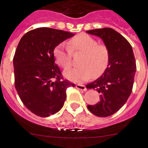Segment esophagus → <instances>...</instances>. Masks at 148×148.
<instances>
[{"instance_id": "1", "label": "esophagus", "mask_w": 148, "mask_h": 148, "mask_svg": "<svg viewBox=\"0 0 148 148\" xmlns=\"http://www.w3.org/2000/svg\"><path fill=\"white\" fill-rule=\"evenodd\" d=\"M76 88H77V89H79V90H84V91L87 90L86 86H84V85H80V84H77V85H76Z\"/></svg>"}]
</instances>
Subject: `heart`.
<instances>
[{"instance_id":"1","label":"heart","mask_w":148,"mask_h":148,"mask_svg":"<svg viewBox=\"0 0 148 148\" xmlns=\"http://www.w3.org/2000/svg\"><path fill=\"white\" fill-rule=\"evenodd\" d=\"M60 43L54 49V54L58 64L68 69L72 64V53L81 52L78 68L67 69L65 77L74 82H83L92 76L102 75L110 62V50L105 44H98V41L86 34H80L71 38L68 42Z\"/></svg>"}]
</instances>
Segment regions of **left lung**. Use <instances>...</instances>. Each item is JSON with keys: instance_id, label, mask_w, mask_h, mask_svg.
I'll list each match as a JSON object with an SVG mask.
<instances>
[{"instance_id": "8db88e82", "label": "left lung", "mask_w": 148, "mask_h": 148, "mask_svg": "<svg viewBox=\"0 0 148 148\" xmlns=\"http://www.w3.org/2000/svg\"><path fill=\"white\" fill-rule=\"evenodd\" d=\"M86 32L100 38L110 50L109 65L100 77L88 84L87 88L97 90L100 100L88 109L97 116L113 115L127 102L132 92L136 74L132 46L122 34L110 28L92 29Z\"/></svg>"}]
</instances>
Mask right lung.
Returning <instances> with one entry per match:
<instances>
[{
  "label": "right lung",
  "mask_w": 148,
  "mask_h": 148,
  "mask_svg": "<svg viewBox=\"0 0 148 148\" xmlns=\"http://www.w3.org/2000/svg\"><path fill=\"white\" fill-rule=\"evenodd\" d=\"M74 34L42 27L23 36L13 58L14 85L23 103L41 117L58 113L66 98V89L75 85L63 79L55 63L54 50Z\"/></svg>",
  "instance_id": "1"
}]
</instances>
